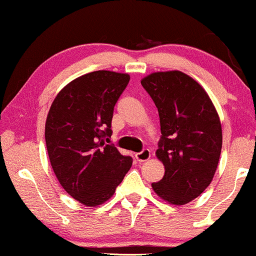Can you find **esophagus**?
Masks as SVG:
<instances>
[{
	"label": "esophagus",
	"mask_w": 256,
	"mask_h": 256,
	"mask_svg": "<svg viewBox=\"0 0 256 256\" xmlns=\"http://www.w3.org/2000/svg\"><path fill=\"white\" fill-rule=\"evenodd\" d=\"M150 156L152 155H150V150H149V149H143L142 152H136V154H134V158H136V160L140 161V162H144V161L149 160Z\"/></svg>",
	"instance_id": "1"
}]
</instances>
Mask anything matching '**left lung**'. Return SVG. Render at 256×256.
<instances>
[{
    "instance_id": "1",
    "label": "left lung",
    "mask_w": 256,
    "mask_h": 256,
    "mask_svg": "<svg viewBox=\"0 0 256 256\" xmlns=\"http://www.w3.org/2000/svg\"><path fill=\"white\" fill-rule=\"evenodd\" d=\"M160 116L156 156L165 176L154 192L172 204H185L207 189L222 152V124L210 96L180 71L152 73L140 82Z\"/></svg>"
}]
</instances>
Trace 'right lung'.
Here are the masks:
<instances>
[{
	"instance_id": "obj_1",
	"label": "right lung",
	"mask_w": 256,
	"mask_h": 256,
	"mask_svg": "<svg viewBox=\"0 0 256 256\" xmlns=\"http://www.w3.org/2000/svg\"><path fill=\"white\" fill-rule=\"evenodd\" d=\"M130 76L95 71L67 84L52 104L46 144L55 176L68 195L85 206H98L116 192L132 158L108 144L114 106Z\"/></svg>"
}]
</instances>
